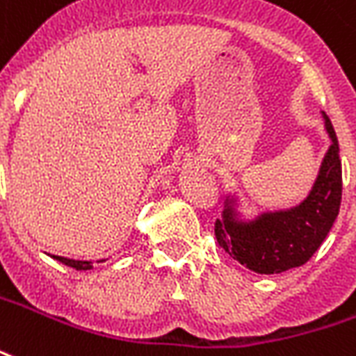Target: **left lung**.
Returning a JSON list of instances; mask_svg holds the SVG:
<instances>
[{
	"label": "left lung",
	"instance_id": "obj_1",
	"mask_svg": "<svg viewBox=\"0 0 356 356\" xmlns=\"http://www.w3.org/2000/svg\"><path fill=\"white\" fill-rule=\"evenodd\" d=\"M325 130L330 138L312 191L298 205L264 211L254 218H243L238 198L226 196L225 209L215 222L218 245L232 259L254 273H283L305 264L325 241L341 204V160L339 145L330 118Z\"/></svg>",
	"mask_w": 356,
	"mask_h": 356
}]
</instances>
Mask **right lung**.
<instances>
[{
	"label": "right lung",
	"instance_id": "1",
	"mask_svg": "<svg viewBox=\"0 0 356 356\" xmlns=\"http://www.w3.org/2000/svg\"><path fill=\"white\" fill-rule=\"evenodd\" d=\"M52 259L62 262V264L70 266V268H75V270H92V262L88 260H73V259H64V257H56L52 254Z\"/></svg>",
	"mask_w": 356,
	"mask_h": 356
}]
</instances>
